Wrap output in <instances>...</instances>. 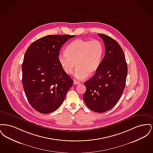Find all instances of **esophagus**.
Wrapping results in <instances>:
<instances>
[{
  "label": "esophagus",
  "instance_id": "obj_1",
  "mask_svg": "<svg viewBox=\"0 0 153 153\" xmlns=\"http://www.w3.org/2000/svg\"><path fill=\"white\" fill-rule=\"evenodd\" d=\"M73 84H74V85L79 84H80V82H79V81H74V82H73Z\"/></svg>",
  "mask_w": 153,
  "mask_h": 153
}]
</instances>
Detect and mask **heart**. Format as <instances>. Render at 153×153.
<instances>
[{"mask_svg":"<svg viewBox=\"0 0 153 153\" xmlns=\"http://www.w3.org/2000/svg\"><path fill=\"white\" fill-rule=\"evenodd\" d=\"M104 47L98 40L77 39L69 44L65 53L58 56V61L64 72L70 75L77 67L74 77L79 80L94 74L101 64Z\"/></svg>","mask_w":153,"mask_h":153,"instance_id":"1","label":"heart"}]
</instances>
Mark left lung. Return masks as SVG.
I'll use <instances>...</instances> for the list:
<instances>
[{"label":"left lung","instance_id":"left-lung-1","mask_svg":"<svg viewBox=\"0 0 153 153\" xmlns=\"http://www.w3.org/2000/svg\"><path fill=\"white\" fill-rule=\"evenodd\" d=\"M104 41L105 56L99 68L84 84L83 99L92 111L102 113L112 108L123 92L127 75V65L123 51L111 37L98 34Z\"/></svg>","mask_w":153,"mask_h":153}]
</instances>
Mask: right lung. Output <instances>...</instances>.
<instances>
[{
	"label": "right lung",
	"mask_w": 153,
	"mask_h": 153,
	"mask_svg": "<svg viewBox=\"0 0 153 153\" xmlns=\"http://www.w3.org/2000/svg\"><path fill=\"white\" fill-rule=\"evenodd\" d=\"M75 36L49 35L33 42L25 53L22 65V84L30 105L49 114L58 109L73 80L58 61L62 45Z\"/></svg>",
	"instance_id": "obj_1"
}]
</instances>
